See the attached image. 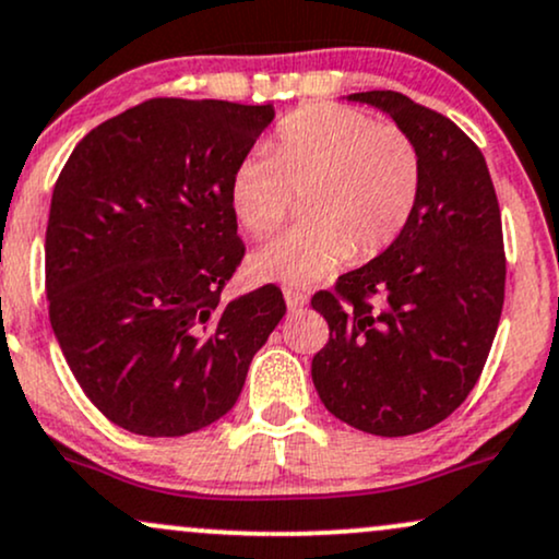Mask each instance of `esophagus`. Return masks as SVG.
Instances as JSON below:
<instances>
[{"label": "esophagus", "instance_id": "esophagus-1", "mask_svg": "<svg viewBox=\"0 0 559 559\" xmlns=\"http://www.w3.org/2000/svg\"><path fill=\"white\" fill-rule=\"evenodd\" d=\"M285 300L290 311H298V308H304L308 304V295L304 290H295V287H285Z\"/></svg>", "mask_w": 559, "mask_h": 559}]
</instances>
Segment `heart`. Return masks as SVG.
<instances>
[{"mask_svg": "<svg viewBox=\"0 0 559 559\" xmlns=\"http://www.w3.org/2000/svg\"><path fill=\"white\" fill-rule=\"evenodd\" d=\"M421 188L416 143L392 122L343 104H308L274 130L266 148L242 156L229 177V206L253 238L285 225L300 199V225L248 259L266 282H313L345 259H371L408 225Z\"/></svg>", "mask_w": 559, "mask_h": 559, "instance_id": "1", "label": "heart"}]
</instances>
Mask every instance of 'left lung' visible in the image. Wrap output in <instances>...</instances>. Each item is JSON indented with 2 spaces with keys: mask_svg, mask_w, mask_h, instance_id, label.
<instances>
[{
  "mask_svg": "<svg viewBox=\"0 0 559 559\" xmlns=\"http://www.w3.org/2000/svg\"><path fill=\"white\" fill-rule=\"evenodd\" d=\"M347 98L411 135L421 188L397 240L311 298L330 324L311 377L340 421L408 437L461 408L489 358L508 272L500 203L481 148L450 117L397 91Z\"/></svg>",
  "mask_w": 559,
  "mask_h": 559,
  "instance_id": "left-lung-1",
  "label": "left lung"
}]
</instances>
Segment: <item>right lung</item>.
Returning a JSON list of instances; mask_svg holds the SVG:
<instances>
[{
  "label": "right lung",
  "instance_id": "right-lung-1",
  "mask_svg": "<svg viewBox=\"0 0 559 559\" xmlns=\"http://www.w3.org/2000/svg\"><path fill=\"white\" fill-rule=\"evenodd\" d=\"M272 104L148 98L91 130L46 225L51 330L85 397L141 437L233 408L287 306L277 285L219 304L246 246L229 177Z\"/></svg>",
  "mask_w": 559,
  "mask_h": 559
}]
</instances>
